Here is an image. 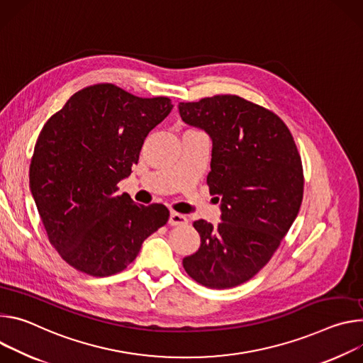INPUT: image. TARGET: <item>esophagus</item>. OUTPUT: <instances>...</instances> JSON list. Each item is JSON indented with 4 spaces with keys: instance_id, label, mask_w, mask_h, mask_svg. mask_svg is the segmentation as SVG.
<instances>
[{
    "instance_id": "34e87169",
    "label": "esophagus",
    "mask_w": 363,
    "mask_h": 363,
    "mask_svg": "<svg viewBox=\"0 0 363 363\" xmlns=\"http://www.w3.org/2000/svg\"><path fill=\"white\" fill-rule=\"evenodd\" d=\"M169 223L172 226H182V225H186L187 223V218L182 213H177V212H172L170 213V218H169Z\"/></svg>"
}]
</instances>
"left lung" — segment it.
Listing matches in <instances>:
<instances>
[{
    "label": "left lung",
    "mask_w": 363,
    "mask_h": 363,
    "mask_svg": "<svg viewBox=\"0 0 363 363\" xmlns=\"http://www.w3.org/2000/svg\"><path fill=\"white\" fill-rule=\"evenodd\" d=\"M180 116L212 141L208 186L222 196V222H193L200 248L186 272L209 289L247 283L287 235L301 206L304 174L294 138L272 111L236 95L180 102Z\"/></svg>",
    "instance_id": "8db88e82"
}]
</instances>
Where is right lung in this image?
<instances>
[{
	"instance_id": "add662e5",
	"label": "right lung",
	"mask_w": 363,
	"mask_h": 363,
	"mask_svg": "<svg viewBox=\"0 0 363 363\" xmlns=\"http://www.w3.org/2000/svg\"><path fill=\"white\" fill-rule=\"evenodd\" d=\"M167 96L140 98L112 84L77 91L34 145L30 189L50 244L74 269L108 277L125 269L170 212L116 194L148 133L172 111Z\"/></svg>"
}]
</instances>
